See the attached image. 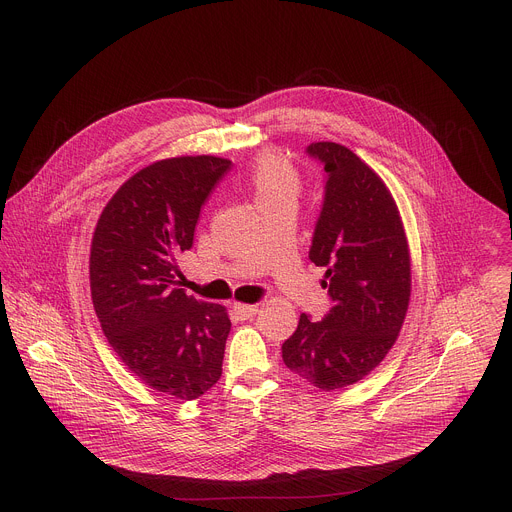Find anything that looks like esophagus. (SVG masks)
Instances as JSON below:
<instances>
[{"mask_svg": "<svg viewBox=\"0 0 512 512\" xmlns=\"http://www.w3.org/2000/svg\"><path fill=\"white\" fill-rule=\"evenodd\" d=\"M233 312H235L241 320H247V318H253V316L259 312V306H257V304H241V302H235V304H233Z\"/></svg>", "mask_w": 512, "mask_h": 512, "instance_id": "obj_1", "label": "esophagus"}]
</instances>
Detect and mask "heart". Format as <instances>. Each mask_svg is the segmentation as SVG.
Listing matches in <instances>:
<instances>
[{"instance_id":"1","label":"heart","mask_w":512,"mask_h":512,"mask_svg":"<svg viewBox=\"0 0 512 512\" xmlns=\"http://www.w3.org/2000/svg\"><path fill=\"white\" fill-rule=\"evenodd\" d=\"M249 186L259 210L283 202L296 204L302 190V176L285 156L265 152L255 160L249 172Z\"/></svg>"}]
</instances>
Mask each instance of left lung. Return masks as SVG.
Listing matches in <instances>:
<instances>
[{
	"mask_svg": "<svg viewBox=\"0 0 512 512\" xmlns=\"http://www.w3.org/2000/svg\"><path fill=\"white\" fill-rule=\"evenodd\" d=\"M326 194L310 259L326 267L332 298L322 322L300 316L283 346L285 367L322 391L373 373L393 348L411 298V255L399 208L381 176L346 145L316 141Z\"/></svg>",
	"mask_w": 512,
	"mask_h": 512,
	"instance_id": "1",
	"label": "left lung"
}]
</instances>
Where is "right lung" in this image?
<instances>
[{
  "instance_id": "right-lung-1",
  "label": "right lung",
  "mask_w": 512,
  "mask_h": 512,
  "mask_svg": "<svg viewBox=\"0 0 512 512\" xmlns=\"http://www.w3.org/2000/svg\"><path fill=\"white\" fill-rule=\"evenodd\" d=\"M229 168L216 156L141 168L111 196L91 241V298L107 342L141 383L182 401L223 375L229 312L186 296L176 275L200 206Z\"/></svg>"
}]
</instances>
